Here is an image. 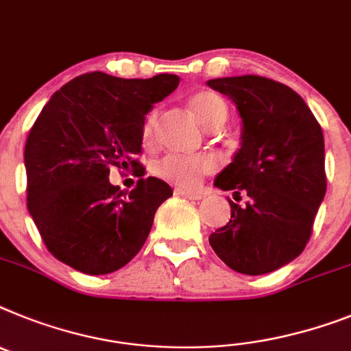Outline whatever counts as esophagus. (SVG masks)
I'll return each mask as SVG.
<instances>
[{"mask_svg":"<svg viewBox=\"0 0 351 351\" xmlns=\"http://www.w3.org/2000/svg\"><path fill=\"white\" fill-rule=\"evenodd\" d=\"M176 195H181V197H186V199L191 200H199L204 197V193H200V191H193V190H186V188H176Z\"/></svg>","mask_w":351,"mask_h":351,"instance_id":"1","label":"esophagus"}]
</instances>
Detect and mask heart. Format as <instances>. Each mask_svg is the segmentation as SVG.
Returning <instances> with one entry per match:
<instances>
[{
  "instance_id": "b5f03b06",
  "label": "heart",
  "mask_w": 351,
  "mask_h": 351,
  "mask_svg": "<svg viewBox=\"0 0 351 351\" xmlns=\"http://www.w3.org/2000/svg\"><path fill=\"white\" fill-rule=\"evenodd\" d=\"M191 113L195 115L200 124L208 130H218L227 121V104L221 95L211 90H200L193 94L188 101ZM158 113L149 112L143 119L142 136L143 142H151L154 136ZM215 161L204 154L199 156H181L169 154L154 163V173L163 181L181 184V186H195L202 176L213 172Z\"/></svg>"
}]
</instances>
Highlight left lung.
Instances as JSON below:
<instances>
[{"label": "left lung", "mask_w": 351, "mask_h": 351, "mask_svg": "<svg viewBox=\"0 0 351 351\" xmlns=\"http://www.w3.org/2000/svg\"><path fill=\"white\" fill-rule=\"evenodd\" d=\"M208 86L241 119L239 149L215 186L248 197L243 208L229 200L230 220L209 245L238 274H269L300 256L313 232L326 191L322 125L295 90L268 77H217Z\"/></svg>", "instance_id": "8db88e82"}]
</instances>
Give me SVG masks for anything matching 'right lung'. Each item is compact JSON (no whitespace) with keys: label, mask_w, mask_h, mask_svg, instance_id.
Returning <instances> with one entry per match:
<instances>
[{"label":"right lung","mask_w":351,"mask_h":351,"mask_svg":"<svg viewBox=\"0 0 351 351\" xmlns=\"http://www.w3.org/2000/svg\"><path fill=\"white\" fill-rule=\"evenodd\" d=\"M178 85L176 74L124 80L95 71L42 108L25 147L28 211L58 261L106 275L140 252L156 209L173 191L158 178L121 191L110 169H138L143 119Z\"/></svg>","instance_id":"1"}]
</instances>
